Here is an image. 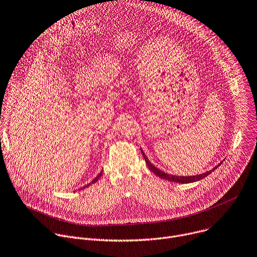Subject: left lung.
I'll use <instances>...</instances> for the list:
<instances>
[{
	"mask_svg": "<svg viewBox=\"0 0 257 257\" xmlns=\"http://www.w3.org/2000/svg\"><path fill=\"white\" fill-rule=\"evenodd\" d=\"M141 152H142V154H143V157H144V159H145V161H146V164L148 165V167H149V169L152 171V172H154V174H156L157 176H159L160 178H163V179H166V180H168V181H173V182H177V183H191V182H195V181H198V180H200V179H202V178H204L206 176H208L209 174H211L214 170H216L223 162H221L219 165H217L216 167H214L212 170H210V171H208V172H206V173H202V174H199V175H191V176H177V175H171V174H167V173H165V172H163V171H161V170H159L158 168H156L155 166H154L149 160H148V158H147V156L145 155V153L143 152V150L141 149Z\"/></svg>",
	"mask_w": 257,
	"mask_h": 257,
	"instance_id": "8db88e82",
	"label": "left lung"
}]
</instances>
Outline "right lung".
<instances>
[{
    "label": "right lung",
    "instance_id": "right-lung-1",
    "mask_svg": "<svg viewBox=\"0 0 257 257\" xmlns=\"http://www.w3.org/2000/svg\"><path fill=\"white\" fill-rule=\"evenodd\" d=\"M101 175H102V171H101V172H100V173H99V174H98V175L93 179V181H92V182H90L89 184H87L86 186H84V188H85V187H87V186H90V185H91V184H93V183H95V182H96V181L101 177Z\"/></svg>",
    "mask_w": 257,
    "mask_h": 257
}]
</instances>
